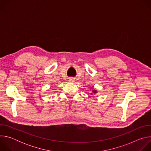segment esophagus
Wrapping results in <instances>:
<instances>
[{
	"label": "esophagus",
	"mask_w": 151,
	"mask_h": 151,
	"mask_svg": "<svg viewBox=\"0 0 151 151\" xmlns=\"http://www.w3.org/2000/svg\"><path fill=\"white\" fill-rule=\"evenodd\" d=\"M73 81H74V80H73V78H72L69 79V81H70V82H73Z\"/></svg>",
	"instance_id": "obj_1"
}]
</instances>
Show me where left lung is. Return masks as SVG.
<instances>
[{
	"instance_id": "1",
	"label": "left lung",
	"mask_w": 151,
	"mask_h": 151,
	"mask_svg": "<svg viewBox=\"0 0 151 151\" xmlns=\"http://www.w3.org/2000/svg\"><path fill=\"white\" fill-rule=\"evenodd\" d=\"M93 93H96V91H93Z\"/></svg>"
}]
</instances>
